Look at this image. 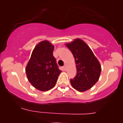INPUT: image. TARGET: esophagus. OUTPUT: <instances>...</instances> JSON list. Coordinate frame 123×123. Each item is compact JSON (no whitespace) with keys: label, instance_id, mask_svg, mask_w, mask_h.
Returning <instances> with one entry per match:
<instances>
[{"label":"esophagus","instance_id":"1","mask_svg":"<svg viewBox=\"0 0 123 123\" xmlns=\"http://www.w3.org/2000/svg\"><path fill=\"white\" fill-rule=\"evenodd\" d=\"M66 68H67V67H66V65H64V67H63V69H64V70H66Z\"/></svg>","mask_w":123,"mask_h":123}]
</instances>
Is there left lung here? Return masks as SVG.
<instances>
[{
    "instance_id": "left-lung-1",
    "label": "left lung",
    "mask_w": 123,
    "mask_h": 123,
    "mask_svg": "<svg viewBox=\"0 0 123 123\" xmlns=\"http://www.w3.org/2000/svg\"><path fill=\"white\" fill-rule=\"evenodd\" d=\"M66 46L74 56L76 64V75L70 79L72 86L79 92L89 90L99 79V62L89 46L80 38L67 43Z\"/></svg>"
}]
</instances>
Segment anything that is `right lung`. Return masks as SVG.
<instances>
[{"mask_svg":"<svg viewBox=\"0 0 123 123\" xmlns=\"http://www.w3.org/2000/svg\"><path fill=\"white\" fill-rule=\"evenodd\" d=\"M54 50V45L49 41L40 42L34 48L26 67L28 81L41 91L52 89L62 72L53 55Z\"/></svg>","mask_w":123,"mask_h":123,"instance_id":"1","label":"right lung"}]
</instances>
